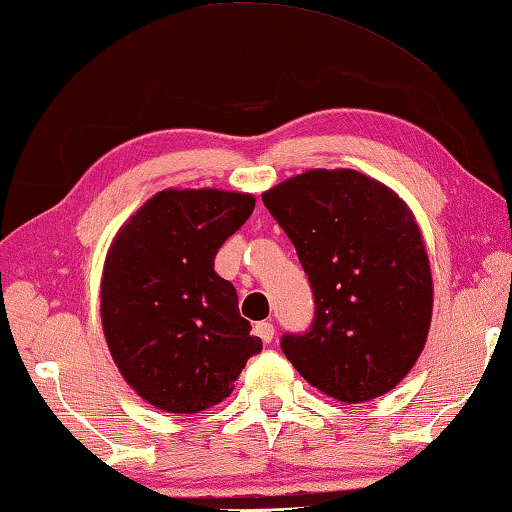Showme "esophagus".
Listing matches in <instances>:
<instances>
[{
  "mask_svg": "<svg viewBox=\"0 0 512 512\" xmlns=\"http://www.w3.org/2000/svg\"><path fill=\"white\" fill-rule=\"evenodd\" d=\"M255 336H259L264 342H271L273 336H275V327H273L271 322H266V320L264 322H257L255 324Z\"/></svg>",
  "mask_w": 512,
  "mask_h": 512,
  "instance_id": "1",
  "label": "esophagus"
}]
</instances>
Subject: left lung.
<instances>
[{"label":"left lung","instance_id":"1","mask_svg":"<svg viewBox=\"0 0 512 512\" xmlns=\"http://www.w3.org/2000/svg\"><path fill=\"white\" fill-rule=\"evenodd\" d=\"M309 275L315 313L282 351L320 392L345 403L394 389L421 356L432 275L412 212L353 170H309L262 194Z\"/></svg>","mask_w":512,"mask_h":512}]
</instances>
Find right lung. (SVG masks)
Here are the masks:
<instances>
[{"label": "right lung", "mask_w": 512, "mask_h": 512, "mask_svg": "<svg viewBox=\"0 0 512 512\" xmlns=\"http://www.w3.org/2000/svg\"><path fill=\"white\" fill-rule=\"evenodd\" d=\"M250 194L163 190L109 248L102 329L120 374L159 410L194 414L230 396L262 340L215 273L224 241L253 215Z\"/></svg>", "instance_id": "right-lung-1"}]
</instances>
